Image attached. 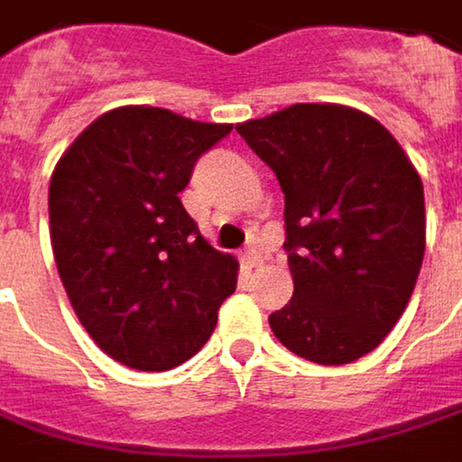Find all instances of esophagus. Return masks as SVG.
<instances>
[{
    "label": "esophagus",
    "instance_id": "34e87169",
    "mask_svg": "<svg viewBox=\"0 0 462 462\" xmlns=\"http://www.w3.org/2000/svg\"><path fill=\"white\" fill-rule=\"evenodd\" d=\"M242 263H245V268H257V265H260V249H247V252L242 254Z\"/></svg>",
    "mask_w": 462,
    "mask_h": 462
}]
</instances>
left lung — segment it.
<instances>
[{
	"mask_svg": "<svg viewBox=\"0 0 462 462\" xmlns=\"http://www.w3.org/2000/svg\"><path fill=\"white\" fill-rule=\"evenodd\" d=\"M283 191L289 305L268 323L281 345L345 365L405 313L426 249L423 183L397 139L342 105H291L236 125Z\"/></svg>",
	"mask_w": 462,
	"mask_h": 462,
	"instance_id": "1",
	"label": "left lung"
}]
</instances>
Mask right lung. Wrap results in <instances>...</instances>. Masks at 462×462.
I'll list each match as a JSON object with an SVG mask.
<instances>
[{
  "label": "right lung",
  "instance_id": "obj_1",
  "mask_svg": "<svg viewBox=\"0 0 462 462\" xmlns=\"http://www.w3.org/2000/svg\"><path fill=\"white\" fill-rule=\"evenodd\" d=\"M228 134L160 107H117L51 173L62 286L91 339L128 368L171 371L197 355L236 289L239 263L202 239L179 197Z\"/></svg>",
  "mask_w": 462,
  "mask_h": 462
}]
</instances>
